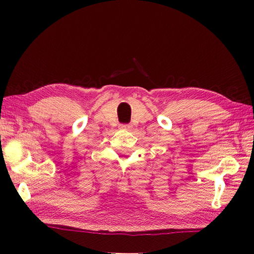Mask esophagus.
Instances as JSON below:
<instances>
[{"label":"esophagus","mask_w":254,"mask_h":254,"mask_svg":"<svg viewBox=\"0 0 254 254\" xmlns=\"http://www.w3.org/2000/svg\"><path fill=\"white\" fill-rule=\"evenodd\" d=\"M120 127L123 128V130H130V128L132 127V124H122Z\"/></svg>","instance_id":"obj_1"}]
</instances>
